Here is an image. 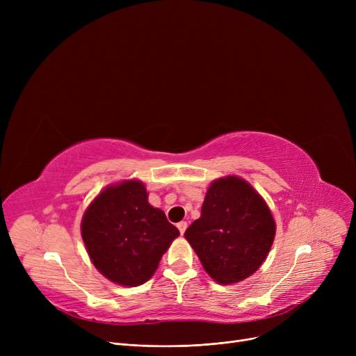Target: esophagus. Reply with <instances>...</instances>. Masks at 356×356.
Returning a JSON list of instances; mask_svg holds the SVG:
<instances>
[{
    "instance_id": "obj_1",
    "label": "esophagus",
    "mask_w": 356,
    "mask_h": 356,
    "mask_svg": "<svg viewBox=\"0 0 356 356\" xmlns=\"http://www.w3.org/2000/svg\"><path fill=\"white\" fill-rule=\"evenodd\" d=\"M177 228H179V231H180V234L183 235L184 231H186V228H188V222H184V220L179 222V223H177Z\"/></svg>"
}]
</instances>
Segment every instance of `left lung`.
I'll return each mask as SVG.
<instances>
[{"label":"left lung","mask_w":356,"mask_h":356,"mask_svg":"<svg viewBox=\"0 0 356 356\" xmlns=\"http://www.w3.org/2000/svg\"><path fill=\"white\" fill-rule=\"evenodd\" d=\"M275 222L266 200L244 179L212 181L202 215L184 238L216 283L234 284L254 274L274 242Z\"/></svg>","instance_id":"left-lung-1"}]
</instances>
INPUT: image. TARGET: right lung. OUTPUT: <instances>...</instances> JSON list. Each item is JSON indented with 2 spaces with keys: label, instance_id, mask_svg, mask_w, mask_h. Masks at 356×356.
<instances>
[{
  "label": "right lung",
  "instance_id": "right-lung-1",
  "mask_svg": "<svg viewBox=\"0 0 356 356\" xmlns=\"http://www.w3.org/2000/svg\"><path fill=\"white\" fill-rule=\"evenodd\" d=\"M144 183L108 186L89 204L82 239L95 268L112 283L136 287L153 277L179 229L148 203Z\"/></svg>",
  "mask_w": 356,
  "mask_h": 356
}]
</instances>
